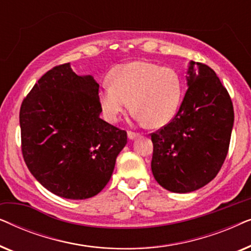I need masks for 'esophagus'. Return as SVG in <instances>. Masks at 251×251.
<instances>
[{"instance_id":"1","label":"esophagus","mask_w":251,"mask_h":251,"mask_svg":"<svg viewBox=\"0 0 251 251\" xmlns=\"http://www.w3.org/2000/svg\"><path fill=\"white\" fill-rule=\"evenodd\" d=\"M139 136V133H137V132H133V131H128V137H129V139H135V138H137V137Z\"/></svg>"}]
</instances>
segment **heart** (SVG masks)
Wrapping results in <instances>:
<instances>
[{"mask_svg":"<svg viewBox=\"0 0 251 251\" xmlns=\"http://www.w3.org/2000/svg\"><path fill=\"white\" fill-rule=\"evenodd\" d=\"M99 90V104L109 122L131 108L140 122L162 126L174 119L183 99V78L173 67L131 61L114 67Z\"/></svg>","mask_w":251,"mask_h":251,"instance_id":"1","label":"heart"}]
</instances>
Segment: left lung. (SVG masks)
I'll return each instance as SVG.
<instances>
[{
    "label": "left lung",
    "instance_id": "left-lung-1",
    "mask_svg": "<svg viewBox=\"0 0 251 251\" xmlns=\"http://www.w3.org/2000/svg\"><path fill=\"white\" fill-rule=\"evenodd\" d=\"M186 80L177 114L151 133L153 176L175 193L199 190L217 176L234 123L231 97L210 67L191 61Z\"/></svg>",
    "mask_w": 251,
    "mask_h": 251
}]
</instances>
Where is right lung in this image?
I'll return each mask as SVG.
<instances>
[{"label":"right lung","mask_w":251,"mask_h":251,"mask_svg":"<svg viewBox=\"0 0 251 251\" xmlns=\"http://www.w3.org/2000/svg\"><path fill=\"white\" fill-rule=\"evenodd\" d=\"M99 84L70 63L48 71L23 100L22 152L30 174L72 200L97 195L111 179L126 132L99 118Z\"/></svg>","instance_id":"obj_1"}]
</instances>
